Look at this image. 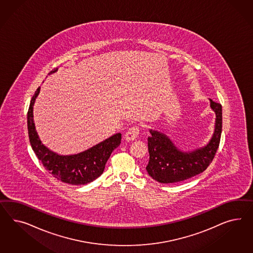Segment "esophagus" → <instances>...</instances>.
<instances>
[{"label":"esophagus","mask_w":253,"mask_h":253,"mask_svg":"<svg viewBox=\"0 0 253 253\" xmlns=\"http://www.w3.org/2000/svg\"><path fill=\"white\" fill-rule=\"evenodd\" d=\"M141 130V127L139 125H134L132 127H130L129 130H127L126 134H125V138L127 141H132L134 139H136L137 136L139 135Z\"/></svg>","instance_id":"obj_1"}]
</instances>
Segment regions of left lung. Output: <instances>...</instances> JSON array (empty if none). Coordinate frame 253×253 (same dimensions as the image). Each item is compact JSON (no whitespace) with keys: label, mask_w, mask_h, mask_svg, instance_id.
I'll return each mask as SVG.
<instances>
[{"label":"left lung","mask_w":253,"mask_h":253,"mask_svg":"<svg viewBox=\"0 0 253 253\" xmlns=\"http://www.w3.org/2000/svg\"><path fill=\"white\" fill-rule=\"evenodd\" d=\"M211 108L216 114L215 129L210 143L192 153L178 151L163 133L150 130L148 137L149 162L146 170L152 178L161 183H174L192 178L212 163L220 144L222 132V106L211 99Z\"/></svg>","instance_id":"obj_1"}]
</instances>
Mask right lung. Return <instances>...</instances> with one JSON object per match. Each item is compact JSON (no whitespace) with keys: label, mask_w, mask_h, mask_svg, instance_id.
Instances as JSON below:
<instances>
[{"label":"right lung","mask_w":253,"mask_h":253,"mask_svg":"<svg viewBox=\"0 0 253 253\" xmlns=\"http://www.w3.org/2000/svg\"><path fill=\"white\" fill-rule=\"evenodd\" d=\"M57 68L50 72L54 73ZM41 87L37 89L28 111V136L32 149L45 169L64 183L84 185L98 178L104 171L112 151L122 142V133H116L88 150L74 156H59L41 144L35 129L33 105Z\"/></svg>","instance_id":"add662e5"}]
</instances>
